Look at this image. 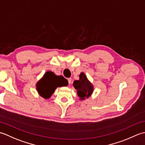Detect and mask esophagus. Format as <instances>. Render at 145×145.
Here are the masks:
<instances>
[{"instance_id": "34e87169", "label": "esophagus", "mask_w": 145, "mask_h": 145, "mask_svg": "<svg viewBox=\"0 0 145 145\" xmlns=\"http://www.w3.org/2000/svg\"><path fill=\"white\" fill-rule=\"evenodd\" d=\"M68 82H69V85H70L71 84H72V78H70L68 79Z\"/></svg>"}]
</instances>
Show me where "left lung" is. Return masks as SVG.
Wrapping results in <instances>:
<instances>
[{
  "mask_svg": "<svg viewBox=\"0 0 145 145\" xmlns=\"http://www.w3.org/2000/svg\"><path fill=\"white\" fill-rule=\"evenodd\" d=\"M78 80H75L73 85L77 91L80 100H84L91 96L93 91V86L89 82L84 73L82 72L79 75Z\"/></svg>",
  "mask_w": 145,
  "mask_h": 145,
  "instance_id": "8db88e82",
  "label": "left lung"
}]
</instances>
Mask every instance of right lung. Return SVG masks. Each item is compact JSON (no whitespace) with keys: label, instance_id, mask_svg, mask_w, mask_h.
I'll return each instance as SVG.
<instances>
[{"label":"right lung","instance_id":"right-lung-1","mask_svg":"<svg viewBox=\"0 0 145 145\" xmlns=\"http://www.w3.org/2000/svg\"><path fill=\"white\" fill-rule=\"evenodd\" d=\"M69 83L63 76H57L48 71L37 84V90L42 97L45 99L50 98L57 87L67 86Z\"/></svg>","mask_w":145,"mask_h":145}]
</instances>
